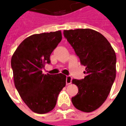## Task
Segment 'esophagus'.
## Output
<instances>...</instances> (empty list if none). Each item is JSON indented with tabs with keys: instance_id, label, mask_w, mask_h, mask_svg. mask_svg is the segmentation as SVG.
<instances>
[{
	"instance_id": "esophagus-1",
	"label": "esophagus",
	"mask_w": 126,
	"mask_h": 126,
	"mask_svg": "<svg viewBox=\"0 0 126 126\" xmlns=\"http://www.w3.org/2000/svg\"><path fill=\"white\" fill-rule=\"evenodd\" d=\"M71 80H72V78H71V76H69V75H68V76H66V84L67 85H68V84H71Z\"/></svg>"
}]
</instances>
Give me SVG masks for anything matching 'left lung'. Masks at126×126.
<instances>
[{
    "mask_svg": "<svg viewBox=\"0 0 126 126\" xmlns=\"http://www.w3.org/2000/svg\"><path fill=\"white\" fill-rule=\"evenodd\" d=\"M64 37L85 66L86 76L73 79L78 93L71 98L75 108L90 112L98 109L108 97L116 77L115 52L101 33L90 29L64 31Z\"/></svg>",
    "mask_w": 126,
    "mask_h": 126,
    "instance_id": "1",
    "label": "left lung"
}]
</instances>
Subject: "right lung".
Wrapping results in <instances>:
<instances>
[{"label": "right lung", "instance_id": "add662e5", "mask_svg": "<svg viewBox=\"0 0 126 126\" xmlns=\"http://www.w3.org/2000/svg\"><path fill=\"white\" fill-rule=\"evenodd\" d=\"M62 40L61 31L33 34L23 40L12 55L14 84L25 103L38 114L50 112L66 86V76L44 74L50 56Z\"/></svg>", "mask_w": 126, "mask_h": 126}]
</instances>
